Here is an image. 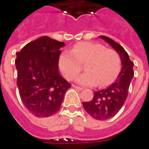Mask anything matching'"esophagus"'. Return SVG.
Here are the masks:
<instances>
[{"label":"esophagus","mask_w":149,"mask_h":149,"mask_svg":"<svg viewBox=\"0 0 149 149\" xmlns=\"http://www.w3.org/2000/svg\"><path fill=\"white\" fill-rule=\"evenodd\" d=\"M72 87L75 88H77V89H78V90H82V89H83V88L79 87V86H77V85H74V84H72Z\"/></svg>","instance_id":"esophagus-1"}]
</instances>
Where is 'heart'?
<instances>
[{
  "instance_id": "obj_1",
  "label": "heart",
  "mask_w": 149,
  "mask_h": 149,
  "mask_svg": "<svg viewBox=\"0 0 149 149\" xmlns=\"http://www.w3.org/2000/svg\"><path fill=\"white\" fill-rule=\"evenodd\" d=\"M85 64L86 72L77 78L79 84L87 86L109 85L118 77L121 69L119 53L100 43H77L71 52H63L59 58V66L65 77L72 81L81 71Z\"/></svg>"
}]
</instances>
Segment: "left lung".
Segmentation results:
<instances>
[{"mask_svg": "<svg viewBox=\"0 0 149 149\" xmlns=\"http://www.w3.org/2000/svg\"><path fill=\"white\" fill-rule=\"evenodd\" d=\"M118 52L122 68L116 81L109 87L95 92L90 101L83 102L84 110L96 120H105L112 118L120 110L127 99L128 88L133 76V62L120 44L105 36H100Z\"/></svg>", "mask_w": 149, "mask_h": 149, "instance_id": "8db88e82", "label": "left lung"}]
</instances>
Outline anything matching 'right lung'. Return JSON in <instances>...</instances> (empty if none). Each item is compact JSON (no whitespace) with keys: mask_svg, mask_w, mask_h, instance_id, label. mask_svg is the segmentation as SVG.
I'll return each mask as SVG.
<instances>
[{"mask_svg":"<svg viewBox=\"0 0 149 149\" xmlns=\"http://www.w3.org/2000/svg\"><path fill=\"white\" fill-rule=\"evenodd\" d=\"M65 43L41 37L17 52L19 94L25 108L37 117L57 112L71 84L59 73L61 49Z\"/></svg>","mask_w":149,"mask_h":149,"instance_id":"right-lung-1","label":"right lung"}]
</instances>
